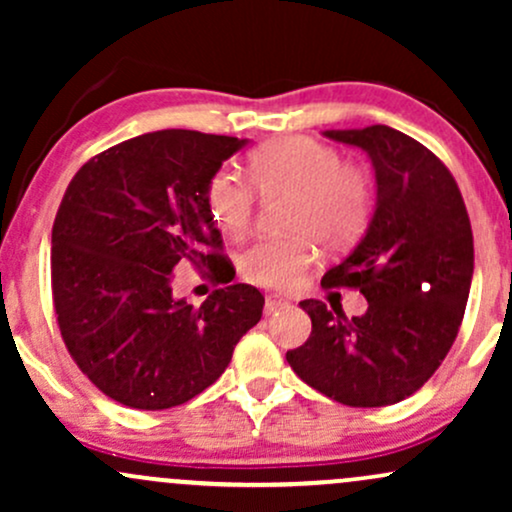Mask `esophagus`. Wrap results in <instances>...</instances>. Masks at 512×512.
Wrapping results in <instances>:
<instances>
[{
  "mask_svg": "<svg viewBox=\"0 0 512 512\" xmlns=\"http://www.w3.org/2000/svg\"><path fill=\"white\" fill-rule=\"evenodd\" d=\"M289 301H286V298H281V296H267V301H264V313L267 315H272V313H276V310H281V308H289Z\"/></svg>",
  "mask_w": 512,
  "mask_h": 512,
  "instance_id": "1",
  "label": "esophagus"
}]
</instances>
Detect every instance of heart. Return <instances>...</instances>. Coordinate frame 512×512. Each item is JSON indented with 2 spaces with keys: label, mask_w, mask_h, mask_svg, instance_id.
Wrapping results in <instances>:
<instances>
[{
  "label": "heart",
  "mask_w": 512,
  "mask_h": 512,
  "mask_svg": "<svg viewBox=\"0 0 512 512\" xmlns=\"http://www.w3.org/2000/svg\"><path fill=\"white\" fill-rule=\"evenodd\" d=\"M248 179L219 170L207 182V209L226 236L243 238L255 216V191L286 192L284 226L289 236L267 238L240 255V274L264 289H291L315 260V240L344 250L368 228L375 207L370 173L344 161L332 144L310 137H279L257 146L248 158Z\"/></svg>",
  "instance_id": "obj_1"
}]
</instances>
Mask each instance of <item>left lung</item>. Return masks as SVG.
Here are the masks:
<instances>
[{
    "mask_svg": "<svg viewBox=\"0 0 512 512\" xmlns=\"http://www.w3.org/2000/svg\"><path fill=\"white\" fill-rule=\"evenodd\" d=\"M325 137L370 156L378 202L366 236L322 276L366 296L346 317L308 298V342L286 351L293 373L346 407H387L436 373L460 332L474 272L467 207L445 163L387 125L330 129Z\"/></svg>",
    "mask_w": 512,
    "mask_h": 512,
    "instance_id": "8db88e82",
    "label": "left lung"
}]
</instances>
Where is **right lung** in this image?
Returning a JSON list of instances; mask_svg holds the SVG:
<instances>
[{"instance_id":"right-lung-1","label":"right lung","mask_w":512,"mask_h":512,"mask_svg":"<svg viewBox=\"0 0 512 512\" xmlns=\"http://www.w3.org/2000/svg\"><path fill=\"white\" fill-rule=\"evenodd\" d=\"M245 139L161 129L76 170L52 223V303L64 346L103 395L132 409L190 402L231 363L264 296L233 281L207 182ZM226 283L199 309L172 296V269Z\"/></svg>"}]
</instances>
